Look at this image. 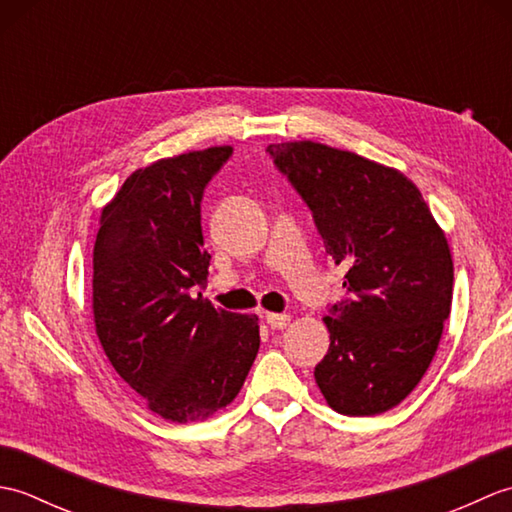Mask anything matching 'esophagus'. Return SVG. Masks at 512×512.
<instances>
[{
  "mask_svg": "<svg viewBox=\"0 0 512 512\" xmlns=\"http://www.w3.org/2000/svg\"><path fill=\"white\" fill-rule=\"evenodd\" d=\"M266 323H268V328L270 330H284L286 325L290 323V314H286V312H268L266 314Z\"/></svg>",
  "mask_w": 512,
  "mask_h": 512,
  "instance_id": "esophagus-1",
  "label": "esophagus"
}]
</instances>
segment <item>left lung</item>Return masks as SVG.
I'll return each mask as SVG.
<instances>
[{"instance_id":"obj_1","label":"left lung","mask_w":512,"mask_h":512,"mask_svg":"<svg viewBox=\"0 0 512 512\" xmlns=\"http://www.w3.org/2000/svg\"><path fill=\"white\" fill-rule=\"evenodd\" d=\"M266 154L312 211L345 297L328 306L314 367L328 405L376 416L405 400L438 350L453 299L447 237L409 178L352 151L281 143Z\"/></svg>"}]
</instances>
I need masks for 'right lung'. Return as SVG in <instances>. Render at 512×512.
<instances>
[{"mask_svg":"<svg viewBox=\"0 0 512 512\" xmlns=\"http://www.w3.org/2000/svg\"><path fill=\"white\" fill-rule=\"evenodd\" d=\"M231 156L233 147H211L134 171L96 235V334L118 376L171 422L233 402L259 350L255 314L193 299L211 264L200 204Z\"/></svg>","mask_w":512,"mask_h":512,"instance_id":"add662e5","label":"right lung"}]
</instances>
